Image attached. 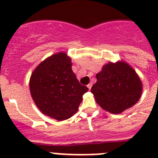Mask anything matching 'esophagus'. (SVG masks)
I'll return each mask as SVG.
<instances>
[{
  "mask_svg": "<svg viewBox=\"0 0 158 158\" xmlns=\"http://www.w3.org/2000/svg\"><path fill=\"white\" fill-rule=\"evenodd\" d=\"M92 85H93V84H92V83H89V84H88V85H87V87L89 88V89H91Z\"/></svg>",
  "mask_w": 158,
  "mask_h": 158,
  "instance_id": "obj_1",
  "label": "esophagus"
}]
</instances>
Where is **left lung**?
Masks as SVG:
<instances>
[{
    "label": "left lung",
    "mask_w": 158,
    "mask_h": 158,
    "mask_svg": "<svg viewBox=\"0 0 158 158\" xmlns=\"http://www.w3.org/2000/svg\"><path fill=\"white\" fill-rule=\"evenodd\" d=\"M96 76L97 81L91 92L101 108L110 113H121L137 103L141 96V81L127 62H109Z\"/></svg>",
    "instance_id": "8db88e82"
}]
</instances>
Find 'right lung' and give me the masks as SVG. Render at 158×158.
Wrapping results in <instances>:
<instances>
[{
  "instance_id": "right-lung-1",
  "label": "right lung",
  "mask_w": 158,
  "mask_h": 158,
  "mask_svg": "<svg viewBox=\"0 0 158 158\" xmlns=\"http://www.w3.org/2000/svg\"><path fill=\"white\" fill-rule=\"evenodd\" d=\"M31 97L43 114L59 121L78 111L82 96L89 90L79 83L66 53L52 55L41 62L29 82Z\"/></svg>"
}]
</instances>
